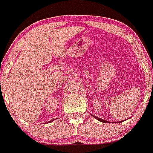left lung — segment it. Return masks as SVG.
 I'll return each instance as SVG.
<instances>
[{
  "mask_svg": "<svg viewBox=\"0 0 153 153\" xmlns=\"http://www.w3.org/2000/svg\"><path fill=\"white\" fill-rule=\"evenodd\" d=\"M92 116H93V117H95V118H96V120H98V121H101V122H102V123H109V121H106V120H104L101 119V118H99V117H96V116H94V115H93V114H92ZM122 122H123V120H122V121H119V122H118V123H122Z\"/></svg>",
  "mask_w": 153,
  "mask_h": 153,
  "instance_id": "8db88e82",
  "label": "left lung"
}]
</instances>
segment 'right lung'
Segmentation results:
<instances>
[{
	"label": "right lung",
	"mask_w": 153,
	"mask_h": 153,
	"mask_svg": "<svg viewBox=\"0 0 153 153\" xmlns=\"http://www.w3.org/2000/svg\"><path fill=\"white\" fill-rule=\"evenodd\" d=\"M54 120H55V119H54V120H50V121H49V122H47V123H52V121H54Z\"/></svg>",
	"instance_id": "add662e5"
}]
</instances>
